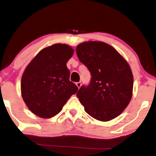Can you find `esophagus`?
<instances>
[{"label": "esophagus", "mask_w": 156, "mask_h": 156, "mask_svg": "<svg viewBox=\"0 0 156 156\" xmlns=\"http://www.w3.org/2000/svg\"><path fill=\"white\" fill-rule=\"evenodd\" d=\"M76 85L77 87H78V88H80V86H81V83H80V82H77L76 83Z\"/></svg>", "instance_id": "esophagus-1"}]
</instances>
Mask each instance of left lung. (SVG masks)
I'll return each instance as SVG.
<instances>
[{
	"label": "left lung",
	"mask_w": 156,
	"mask_h": 156,
	"mask_svg": "<svg viewBox=\"0 0 156 156\" xmlns=\"http://www.w3.org/2000/svg\"><path fill=\"white\" fill-rule=\"evenodd\" d=\"M76 54L91 73L88 86H82L77 93L85 111L100 121L118 117L133 95L129 64L113 47L101 41L80 43Z\"/></svg>",
	"instance_id": "1"
}]
</instances>
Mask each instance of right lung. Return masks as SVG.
<instances>
[{"mask_svg": "<svg viewBox=\"0 0 156 156\" xmlns=\"http://www.w3.org/2000/svg\"><path fill=\"white\" fill-rule=\"evenodd\" d=\"M73 53L68 45H52L41 50L25 69L20 83L22 98L38 117L55 116L78 90L70 81L66 66Z\"/></svg>", "mask_w": 156, "mask_h": 156, "instance_id": "add662e5", "label": "right lung"}]
</instances>
